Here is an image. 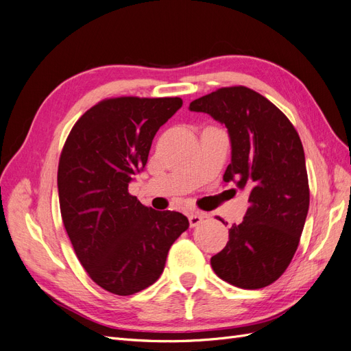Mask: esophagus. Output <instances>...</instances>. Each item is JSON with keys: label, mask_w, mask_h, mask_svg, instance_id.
Wrapping results in <instances>:
<instances>
[{"label": "esophagus", "mask_w": 351, "mask_h": 351, "mask_svg": "<svg viewBox=\"0 0 351 351\" xmlns=\"http://www.w3.org/2000/svg\"><path fill=\"white\" fill-rule=\"evenodd\" d=\"M204 218H205V215L204 214H190L189 215V222H190V227H196V226H199L202 221H204Z\"/></svg>", "instance_id": "1"}]
</instances>
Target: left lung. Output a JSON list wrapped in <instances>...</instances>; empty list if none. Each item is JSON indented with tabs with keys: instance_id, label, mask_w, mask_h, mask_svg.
<instances>
[{
	"instance_id": "obj_1",
	"label": "left lung",
	"mask_w": 351,
	"mask_h": 351,
	"mask_svg": "<svg viewBox=\"0 0 351 351\" xmlns=\"http://www.w3.org/2000/svg\"><path fill=\"white\" fill-rule=\"evenodd\" d=\"M189 110L227 127L231 164L224 182L249 192L246 215L230 228L227 246L210 258L212 269L240 289H262L290 265L309 210L300 137L272 102L244 86L221 88L190 102Z\"/></svg>"
}]
</instances>
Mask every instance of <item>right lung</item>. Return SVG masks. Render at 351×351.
Masks as SVG:
<instances>
[{
    "mask_svg": "<svg viewBox=\"0 0 351 351\" xmlns=\"http://www.w3.org/2000/svg\"><path fill=\"white\" fill-rule=\"evenodd\" d=\"M182 105L180 98L105 99L80 117L62 147V222L82 267L112 294L130 295L152 285L171 244L189 228L180 212L147 208L129 193L159 127Z\"/></svg>",
    "mask_w": 351,
    "mask_h": 351,
    "instance_id": "obj_1",
    "label": "right lung"
}]
</instances>
